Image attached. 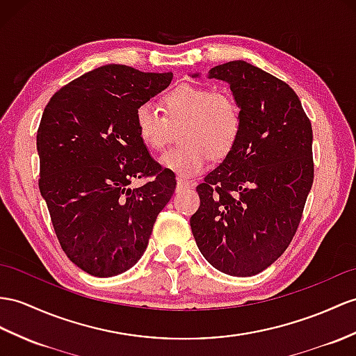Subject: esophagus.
<instances>
[{
	"label": "esophagus",
	"instance_id": "obj_1",
	"mask_svg": "<svg viewBox=\"0 0 356 356\" xmlns=\"http://www.w3.org/2000/svg\"><path fill=\"white\" fill-rule=\"evenodd\" d=\"M193 184L190 183V181L184 179V178H178L177 179V192H179V190H184V188H190Z\"/></svg>",
	"mask_w": 356,
	"mask_h": 356
}]
</instances>
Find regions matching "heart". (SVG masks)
Returning a JSON list of instances; mask_svg holds the SVG:
<instances>
[{
    "label": "heart",
    "instance_id": "obj_1",
    "mask_svg": "<svg viewBox=\"0 0 356 356\" xmlns=\"http://www.w3.org/2000/svg\"><path fill=\"white\" fill-rule=\"evenodd\" d=\"M161 106L166 118L152 104H140L134 113L136 129L148 148L161 151L170 140V128L183 125L179 129L183 145L160 159L163 168L181 177H193L204 170L210 157H227L238 140L240 108L227 93L184 83L164 93Z\"/></svg>",
    "mask_w": 356,
    "mask_h": 356
}]
</instances>
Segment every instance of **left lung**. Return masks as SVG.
I'll return each instance as SVG.
<instances>
[{
    "mask_svg": "<svg viewBox=\"0 0 356 356\" xmlns=\"http://www.w3.org/2000/svg\"><path fill=\"white\" fill-rule=\"evenodd\" d=\"M192 76H199L193 74ZM241 115L232 151L196 187V245L218 270L252 276L278 259L296 232L313 186V128L298 95L243 60L211 67Z\"/></svg>",
    "mask_w": 356,
    "mask_h": 356,
    "instance_id": "1",
    "label": "left lung"
}]
</instances>
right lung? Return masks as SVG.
Segmentation results:
<instances>
[{"instance_id":"right-lung-1","label":"right lung","mask_w":356,"mask_h":356,"mask_svg":"<svg viewBox=\"0 0 356 356\" xmlns=\"http://www.w3.org/2000/svg\"><path fill=\"white\" fill-rule=\"evenodd\" d=\"M172 72L106 65L51 98L38 129L40 195L60 246L89 275L131 268L148 246L177 181L140 140L134 113L168 88ZM153 179L137 189L136 177Z\"/></svg>"}]
</instances>
